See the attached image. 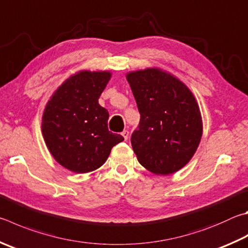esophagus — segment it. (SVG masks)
Segmentation results:
<instances>
[{"label":"esophagus","mask_w":248,"mask_h":248,"mask_svg":"<svg viewBox=\"0 0 248 248\" xmlns=\"http://www.w3.org/2000/svg\"><path fill=\"white\" fill-rule=\"evenodd\" d=\"M121 136H123L125 141H127L128 138H129V131H128V130H124V131L121 132Z\"/></svg>","instance_id":"1"}]
</instances>
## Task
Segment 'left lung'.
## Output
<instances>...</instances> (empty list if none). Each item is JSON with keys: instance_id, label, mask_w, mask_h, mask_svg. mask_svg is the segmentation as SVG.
I'll return each instance as SVG.
<instances>
[{"instance_id": "obj_1", "label": "left lung", "mask_w": 248, "mask_h": 248, "mask_svg": "<svg viewBox=\"0 0 248 248\" xmlns=\"http://www.w3.org/2000/svg\"><path fill=\"white\" fill-rule=\"evenodd\" d=\"M140 112L131 144L139 163L156 174L184 167L196 152L202 117L192 92L181 81L159 69L127 75Z\"/></svg>"}]
</instances>
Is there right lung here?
Instances as JSON below:
<instances>
[{
	"instance_id": "add662e5",
	"label": "right lung",
	"mask_w": 248,
	"mask_h": 248,
	"mask_svg": "<svg viewBox=\"0 0 248 248\" xmlns=\"http://www.w3.org/2000/svg\"><path fill=\"white\" fill-rule=\"evenodd\" d=\"M109 79L107 71H80L56 90L44 110L42 132L48 151L74 172L100 168L112 146L124 141L109 131L108 111L98 104Z\"/></svg>"
}]
</instances>
